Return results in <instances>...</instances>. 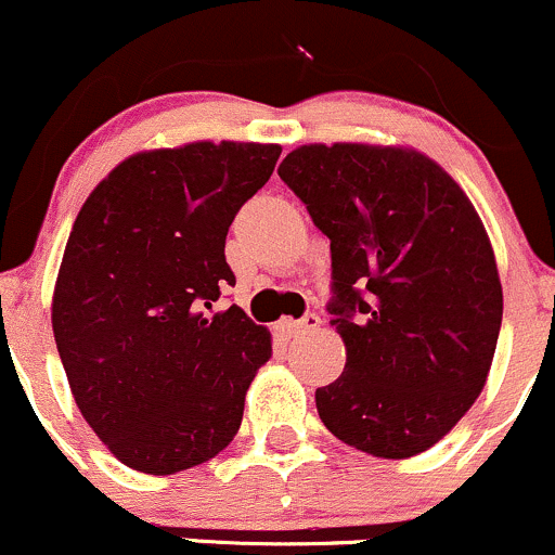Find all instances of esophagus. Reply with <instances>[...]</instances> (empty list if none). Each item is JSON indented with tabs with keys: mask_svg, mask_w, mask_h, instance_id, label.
<instances>
[{
	"mask_svg": "<svg viewBox=\"0 0 555 555\" xmlns=\"http://www.w3.org/2000/svg\"><path fill=\"white\" fill-rule=\"evenodd\" d=\"M279 326H282V332H287V335H297V332H313L322 326V317H319V313H306L302 319H284Z\"/></svg>",
	"mask_w": 555,
	"mask_h": 555,
	"instance_id": "34e87169",
	"label": "esophagus"
}]
</instances>
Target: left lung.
<instances>
[{
	"label": "left lung",
	"mask_w": 555,
	"mask_h": 555,
	"mask_svg": "<svg viewBox=\"0 0 555 555\" xmlns=\"http://www.w3.org/2000/svg\"><path fill=\"white\" fill-rule=\"evenodd\" d=\"M279 178L330 238L346 372L317 388L319 417L372 457L425 452L474 406L498 348L503 284L481 218L404 145H300Z\"/></svg>",
	"instance_id": "1"
}]
</instances>
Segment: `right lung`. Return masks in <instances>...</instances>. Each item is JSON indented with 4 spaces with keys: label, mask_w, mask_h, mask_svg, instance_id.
I'll list each match as a JSON object with an SVG mask.
<instances>
[{
    "label": "right lung",
    "mask_w": 555,
    "mask_h": 555,
    "mask_svg": "<svg viewBox=\"0 0 555 555\" xmlns=\"http://www.w3.org/2000/svg\"><path fill=\"white\" fill-rule=\"evenodd\" d=\"M282 145L196 140L140 151L81 204L52 293V332L81 417L127 468L170 476L223 452L271 332L225 284L229 225Z\"/></svg>",
    "instance_id": "1"
}]
</instances>
